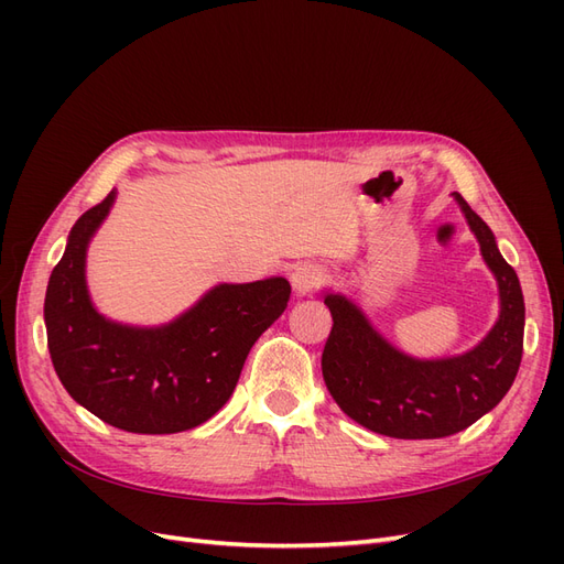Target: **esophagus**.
<instances>
[{"mask_svg": "<svg viewBox=\"0 0 564 564\" xmlns=\"http://www.w3.org/2000/svg\"><path fill=\"white\" fill-rule=\"evenodd\" d=\"M324 282V272L319 265L313 263H301L292 270V286L296 296H305L315 292V289Z\"/></svg>", "mask_w": 564, "mask_h": 564, "instance_id": "esophagus-1", "label": "esophagus"}]
</instances>
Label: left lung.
Listing matches in <instances>:
<instances>
[{
  "instance_id": "8db88e82",
  "label": "left lung",
  "mask_w": 564,
  "mask_h": 564,
  "mask_svg": "<svg viewBox=\"0 0 564 564\" xmlns=\"http://www.w3.org/2000/svg\"><path fill=\"white\" fill-rule=\"evenodd\" d=\"M482 259L499 284L501 311L473 350L440 360H416L371 327L344 294H324L334 327L322 352V377L332 398L365 429L398 440H435L468 429L497 406L522 360L524 299L494 232L454 193Z\"/></svg>"
}]
</instances>
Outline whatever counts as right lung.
Wrapping results in <instances>:
<instances>
[{"mask_svg":"<svg viewBox=\"0 0 564 564\" xmlns=\"http://www.w3.org/2000/svg\"><path fill=\"white\" fill-rule=\"evenodd\" d=\"M115 195L77 218L48 278L51 362L70 398L119 431H191L230 400L251 346L284 313L292 286L284 278L218 284L162 327L106 319L89 299L84 265Z\"/></svg>","mask_w":564,"mask_h":564,"instance_id":"add662e5","label":"right lung"}]
</instances>
